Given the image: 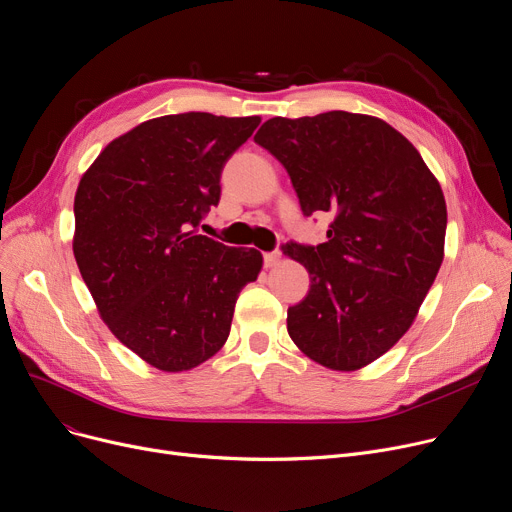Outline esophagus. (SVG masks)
Listing matches in <instances>:
<instances>
[{"instance_id": "34e87169", "label": "esophagus", "mask_w": 512, "mask_h": 512, "mask_svg": "<svg viewBox=\"0 0 512 512\" xmlns=\"http://www.w3.org/2000/svg\"><path fill=\"white\" fill-rule=\"evenodd\" d=\"M280 259H282V253H280V251H272V253H263V263H265L267 267H272V265H278V263H280Z\"/></svg>"}]
</instances>
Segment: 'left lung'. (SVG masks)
I'll return each instance as SVG.
<instances>
[{"mask_svg":"<svg viewBox=\"0 0 512 512\" xmlns=\"http://www.w3.org/2000/svg\"><path fill=\"white\" fill-rule=\"evenodd\" d=\"M255 143L286 168L305 218L332 215L326 242L284 251L311 280L288 307L292 342L336 371L369 365L411 328L442 265L438 180L398 130L363 114L272 118Z\"/></svg>","mask_w":512,"mask_h":512,"instance_id":"left-lung-1","label":"left lung"}]
</instances>
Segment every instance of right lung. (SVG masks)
Returning <instances> with one entry per match:
<instances>
[{
	"label": "right lung",
	"mask_w": 512,
	"mask_h": 512,
	"mask_svg": "<svg viewBox=\"0 0 512 512\" xmlns=\"http://www.w3.org/2000/svg\"><path fill=\"white\" fill-rule=\"evenodd\" d=\"M259 116H161L107 145L74 197V257L114 336L161 371L224 346L242 286L263 257L197 232L222 170Z\"/></svg>",
	"instance_id": "obj_1"
}]
</instances>
